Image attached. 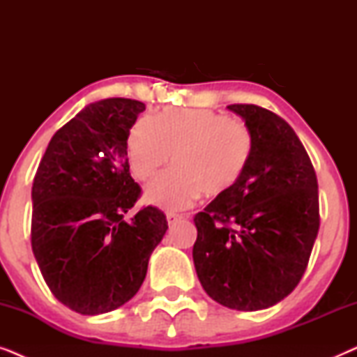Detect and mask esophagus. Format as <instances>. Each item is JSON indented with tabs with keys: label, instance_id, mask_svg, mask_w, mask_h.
<instances>
[{
	"label": "esophagus",
	"instance_id": "esophagus-1",
	"mask_svg": "<svg viewBox=\"0 0 357 357\" xmlns=\"http://www.w3.org/2000/svg\"><path fill=\"white\" fill-rule=\"evenodd\" d=\"M178 219H183L182 214H177V213H167V222L169 224H175L178 221Z\"/></svg>",
	"mask_w": 357,
	"mask_h": 357
}]
</instances>
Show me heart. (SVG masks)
<instances>
[{
	"instance_id": "b5f03b06",
	"label": "heart",
	"mask_w": 357,
	"mask_h": 357,
	"mask_svg": "<svg viewBox=\"0 0 357 357\" xmlns=\"http://www.w3.org/2000/svg\"><path fill=\"white\" fill-rule=\"evenodd\" d=\"M255 136L243 120L213 110H165L141 116L128 131L126 155L133 175L149 180L169 162L172 169L146 188V202L183 209L203 193L229 192L245 172Z\"/></svg>"
}]
</instances>
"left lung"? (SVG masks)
<instances>
[{"label": "left lung", "mask_w": 357, "mask_h": 357, "mask_svg": "<svg viewBox=\"0 0 357 357\" xmlns=\"http://www.w3.org/2000/svg\"><path fill=\"white\" fill-rule=\"evenodd\" d=\"M255 136L241 180L195 214L193 261L206 294L243 312L268 309L304 276L320 227L319 183L304 144L280 115L232 104Z\"/></svg>", "instance_id": "obj_1"}]
</instances>
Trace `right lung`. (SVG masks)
Here are the masks:
<instances>
[{
    "label": "right lung",
    "mask_w": 357,
    "mask_h": 357,
    "mask_svg": "<svg viewBox=\"0 0 357 357\" xmlns=\"http://www.w3.org/2000/svg\"><path fill=\"white\" fill-rule=\"evenodd\" d=\"M144 110L143 102L123 97L87 105L53 135L33 177V257L52 294L77 314H105L128 302L169 227L155 206L125 221L141 197L126 139Z\"/></svg>",
    "instance_id": "obj_1"
}]
</instances>
